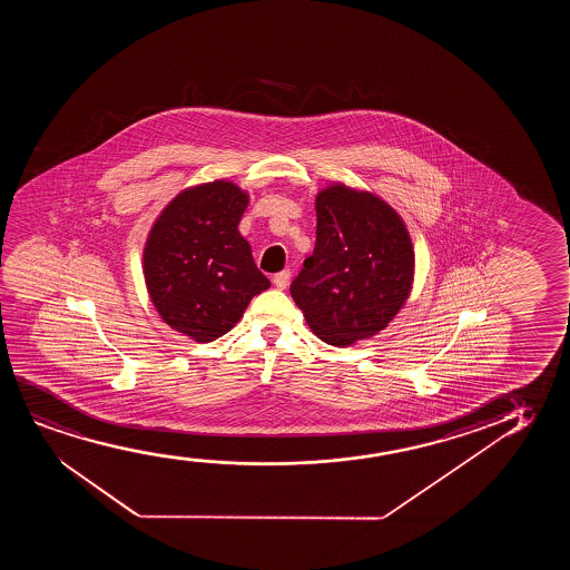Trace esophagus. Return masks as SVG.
<instances>
[{
    "label": "esophagus",
    "instance_id": "obj_1",
    "mask_svg": "<svg viewBox=\"0 0 570 570\" xmlns=\"http://www.w3.org/2000/svg\"><path fill=\"white\" fill-rule=\"evenodd\" d=\"M274 286L278 289H284L289 284V271H282V273L274 274Z\"/></svg>",
    "mask_w": 570,
    "mask_h": 570
}]
</instances>
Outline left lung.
I'll use <instances>...</instances> for the list:
<instances>
[{"instance_id": "obj_1", "label": "left lung", "mask_w": 570, "mask_h": 570, "mask_svg": "<svg viewBox=\"0 0 570 570\" xmlns=\"http://www.w3.org/2000/svg\"><path fill=\"white\" fill-rule=\"evenodd\" d=\"M317 242L289 286L323 343L351 346L377 335L413 288L414 250L390 204L343 183L315 196Z\"/></svg>"}]
</instances>
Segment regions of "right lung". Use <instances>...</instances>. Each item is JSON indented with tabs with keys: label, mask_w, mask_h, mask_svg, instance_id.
Segmentation results:
<instances>
[{
	"label": "right lung",
	"mask_w": 570,
	"mask_h": 570,
	"mask_svg": "<svg viewBox=\"0 0 570 570\" xmlns=\"http://www.w3.org/2000/svg\"><path fill=\"white\" fill-rule=\"evenodd\" d=\"M249 195L229 180L185 188L165 206L144 247V278L161 320L212 343L242 320L271 282L239 234Z\"/></svg>",
	"instance_id": "right-lung-1"
}]
</instances>
